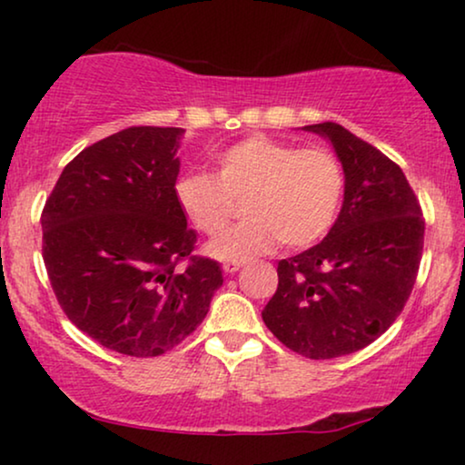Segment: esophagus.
<instances>
[{"label": "esophagus", "mask_w": 465, "mask_h": 465, "mask_svg": "<svg viewBox=\"0 0 465 465\" xmlns=\"http://www.w3.org/2000/svg\"><path fill=\"white\" fill-rule=\"evenodd\" d=\"M222 269H224L226 275H232V272H237L241 269L239 262H224L222 264Z\"/></svg>", "instance_id": "esophagus-1"}]
</instances>
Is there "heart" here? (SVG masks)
Segmentation results:
<instances>
[{"mask_svg":"<svg viewBox=\"0 0 465 465\" xmlns=\"http://www.w3.org/2000/svg\"><path fill=\"white\" fill-rule=\"evenodd\" d=\"M218 175L188 171L175 183L177 205L190 224L215 237L245 201L250 220L207 245L218 260H247L272 245L304 247L332 226L342 194V169L332 152L301 150L264 135L220 152Z\"/></svg>","mask_w":465,"mask_h":465,"instance_id":"b5f03b06","label":"heart"}]
</instances>
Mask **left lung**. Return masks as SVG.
<instances>
[{
    "label": "left lung",
    "mask_w": 465,
    "mask_h": 465,
    "mask_svg": "<svg viewBox=\"0 0 465 465\" xmlns=\"http://www.w3.org/2000/svg\"><path fill=\"white\" fill-rule=\"evenodd\" d=\"M332 143L345 201L326 239L277 264L266 328L292 351L330 360L360 351L402 313L415 285L425 222L402 169L336 123L309 124Z\"/></svg>",
    "instance_id": "left-lung-1"
}]
</instances>
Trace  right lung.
<instances>
[{
  "mask_svg": "<svg viewBox=\"0 0 465 465\" xmlns=\"http://www.w3.org/2000/svg\"><path fill=\"white\" fill-rule=\"evenodd\" d=\"M183 129L131 126L63 169L42 212V256L69 322L112 351L154 358L205 320L215 260L177 205ZM184 269H179V262Z\"/></svg>",
  "mask_w": 465,
  "mask_h": 465,
  "instance_id": "obj_1",
  "label": "right lung"
}]
</instances>
